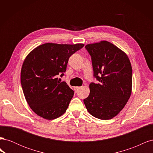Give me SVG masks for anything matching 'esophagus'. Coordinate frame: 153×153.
I'll list each match as a JSON object with an SVG mask.
<instances>
[{"instance_id": "34e87169", "label": "esophagus", "mask_w": 153, "mask_h": 153, "mask_svg": "<svg viewBox=\"0 0 153 153\" xmlns=\"http://www.w3.org/2000/svg\"><path fill=\"white\" fill-rule=\"evenodd\" d=\"M81 88H82V87H78V86H76V87H75V91H76V92H77V91H78V90L80 89Z\"/></svg>"}]
</instances>
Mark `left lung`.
<instances>
[{"mask_svg":"<svg viewBox=\"0 0 153 153\" xmlns=\"http://www.w3.org/2000/svg\"><path fill=\"white\" fill-rule=\"evenodd\" d=\"M85 48L100 84H89L90 93L84 100V104L92 116L111 119L123 109L131 94L130 61L126 53L107 41L87 44Z\"/></svg>","mask_w":153,"mask_h":153,"instance_id":"obj_1","label":"left lung"}]
</instances>
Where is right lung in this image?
Instances as JSON below:
<instances>
[{"label": "right lung", "instance_id": "1", "mask_svg": "<svg viewBox=\"0 0 153 153\" xmlns=\"http://www.w3.org/2000/svg\"><path fill=\"white\" fill-rule=\"evenodd\" d=\"M84 44L47 43L27 55L21 69V84L30 108L47 120L59 117L66 111L74 91L57 75L66 71L68 59Z\"/></svg>", "mask_w": 153, "mask_h": 153}]
</instances>
